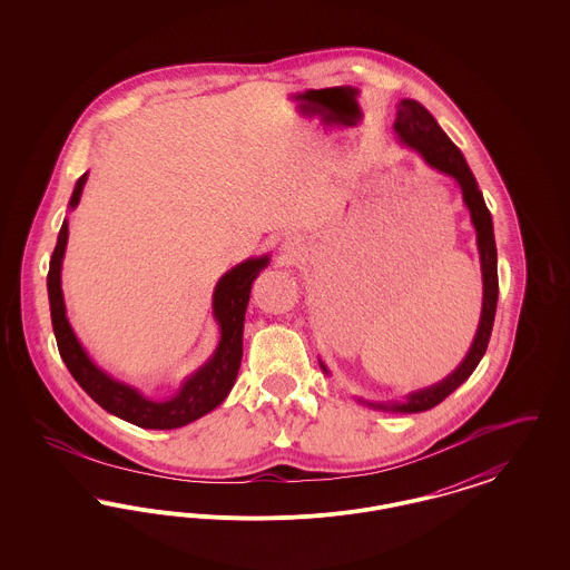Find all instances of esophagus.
Returning <instances> with one entry per match:
<instances>
[{"label":"esophagus","instance_id":"34e87169","mask_svg":"<svg viewBox=\"0 0 570 570\" xmlns=\"http://www.w3.org/2000/svg\"><path fill=\"white\" fill-rule=\"evenodd\" d=\"M282 254L286 261H295L298 254H301V242L295 237H288L284 244H282Z\"/></svg>","mask_w":570,"mask_h":570}]
</instances>
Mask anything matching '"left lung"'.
I'll use <instances>...</instances> for the list:
<instances>
[{"label": "left lung", "instance_id": "8db88e82", "mask_svg": "<svg viewBox=\"0 0 570 570\" xmlns=\"http://www.w3.org/2000/svg\"><path fill=\"white\" fill-rule=\"evenodd\" d=\"M393 130L402 145L416 151L428 166L435 168L438 173H444L453 177L461 188L463 205L470 212V219L476 230V247L481 258V273H483V307H481V321L476 326V335L472 340V346L463 356L455 372H451L446 379L435 382L428 389L407 393L404 402H389V404H367L376 410L386 412H425L438 406L442 400H446L458 386L472 376L476 365L481 363L483 354L488 351L493 318H495V305H498V252L493 239V222L489 214L483 191L479 190V184L470 170L468 163L460 158V149L453 145V140L444 135V130L438 126L434 115L419 105L416 100L404 98L397 107V119L393 124ZM321 367L328 376L325 363L321 361Z\"/></svg>", "mask_w": 570, "mask_h": 570}]
</instances>
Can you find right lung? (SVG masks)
Here are the masks:
<instances>
[{
    "instance_id": "right-lung-1",
    "label": "right lung",
    "mask_w": 570,
    "mask_h": 570,
    "mask_svg": "<svg viewBox=\"0 0 570 570\" xmlns=\"http://www.w3.org/2000/svg\"><path fill=\"white\" fill-rule=\"evenodd\" d=\"M85 173L79 177L72 198L68 203L70 212L77 209L81 200L82 188L87 184ZM68 245V219H63L57 245H55L47 291L51 303V321H53L57 348L70 370L72 379L81 384L82 391L110 414L145 428V430H177L191 421L209 414L219 406L239 374L242 356H244V321L245 307L249 301V291L256 275L269 265V254L247 258L224 273L214 288V321L219 328V342L216 351L196 372L181 382L177 393L166 400H154L145 395L140 389L112 379L102 367L94 363V358L82 348L75 328L66 316V303L61 291V265Z\"/></svg>"
}]
</instances>
